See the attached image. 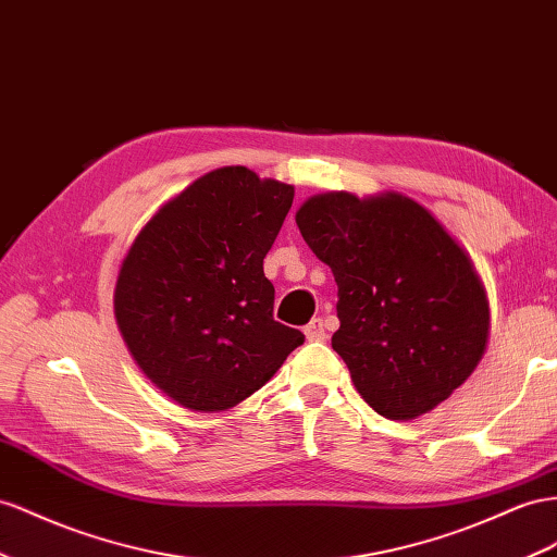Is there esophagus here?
Instances as JSON below:
<instances>
[{
    "mask_svg": "<svg viewBox=\"0 0 557 557\" xmlns=\"http://www.w3.org/2000/svg\"><path fill=\"white\" fill-rule=\"evenodd\" d=\"M305 335L309 342H325L327 333H325V325L321 319H313L307 327H305Z\"/></svg>",
    "mask_w": 557,
    "mask_h": 557,
    "instance_id": "1",
    "label": "esophagus"
}]
</instances>
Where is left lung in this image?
Listing matches in <instances>:
<instances>
[{
  "instance_id": "left-lung-1",
  "label": "left lung",
  "mask_w": 557,
  "mask_h": 557,
  "mask_svg": "<svg viewBox=\"0 0 557 557\" xmlns=\"http://www.w3.org/2000/svg\"><path fill=\"white\" fill-rule=\"evenodd\" d=\"M297 227L337 281L333 349L358 394L386 419H414L483 358L485 288L469 255L424 206L403 197H311Z\"/></svg>"
}]
</instances>
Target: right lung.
<instances>
[{
    "label": "right lung",
    "mask_w": 557,
    "mask_h": 557,
    "mask_svg": "<svg viewBox=\"0 0 557 557\" xmlns=\"http://www.w3.org/2000/svg\"><path fill=\"white\" fill-rule=\"evenodd\" d=\"M295 189L246 166L210 171L145 224L114 293L119 330L143 372L197 412L230 410L305 342L274 321L264 258Z\"/></svg>",
    "instance_id": "add662e5"
}]
</instances>
